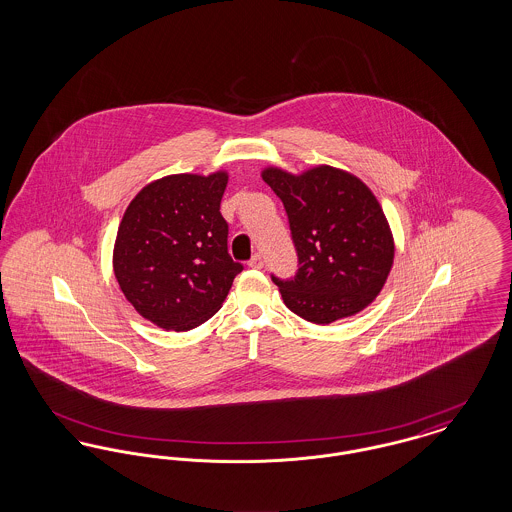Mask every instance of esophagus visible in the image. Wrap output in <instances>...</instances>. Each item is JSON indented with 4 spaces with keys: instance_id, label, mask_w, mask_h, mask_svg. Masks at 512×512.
Here are the masks:
<instances>
[{
    "instance_id": "1",
    "label": "esophagus",
    "mask_w": 512,
    "mask_h": 512,
    "mask_svg": "<svg viewBox=\"0 0 512 512\" xmlns=\"http://www.w3.org/2000/svg\"><path fill=\"white\" fill-rule=\"evenodd\" d=\"M249 267L251 268H263V257L257 253V255H253L251 257V261H249Z\"/></svg>"
}]
</instances>
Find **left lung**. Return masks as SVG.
Segmentation results:
<instances>
[{"label":"left lung","mask_w":512,"mask_h":512,"mask_svg":"<svg viewBox=\"0 0 512 512\" xmlns=\"http://www.w3.org/2000/svg\"><path fill=\"white\" fill-rule=\"evenodd\" d=\"M261 176L284 203L299 259L292 280L272 276L286 307L315 324L361 313L382 292L395 255L370 188L328 165L301 174L267 167Z\"/></svg>","instance_id":"obj_1"}]
</instances>
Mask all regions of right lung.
Segmentation results:
<instances>
[{
	"instance_id": "1",
	"label": "right lung",
	"mask_w": 512,
	"mask_h": 512,
	"mask_svg": "<svg viewBox=\"0 0 512 512\" xmlns=\"http://www.w3.org/2000/svg\"><path fill=\"white\" fill-rule=\"evenodd\" d=\"M228 172L171 174L149 182L124 211L113 270L124 297L163 330L213 317L242 265L228 255L220 199Z\"/></svg>"
}]
</instances>
